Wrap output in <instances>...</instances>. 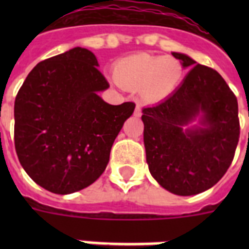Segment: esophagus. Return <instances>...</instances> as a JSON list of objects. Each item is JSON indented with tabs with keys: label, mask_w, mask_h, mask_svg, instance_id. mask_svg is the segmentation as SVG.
I'll use <instances>...</instances> for the list:
<instances>
[{
	"label": "esophagus",
	"mask_w": 249,
	"mask_h": 249,
	"mask_svg": "<svg viewBox=\"0 0 249 249\" xmlns=\"http://www.w3.org/2000/svg\"><path fill=\"white\" fill-rule=\"evenodd\" d=\"M134 116H137V117L142 116V108H141L140 105L136 106V109H134Z\"/></svg>",
	"instance_id": "obj_1"
}]
</instances>
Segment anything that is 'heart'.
Returning a JSON list of instances; mask_svg holds the SVG:
<instances>
[{"label":"heart","instance_id":"heart-1","mask_svg":"<svg viewBox=\"0 0 249 249\" xmlns=\"http://www.w3.org/2000/svg\"><path fill=\"white\" fill-rule=\"evenodd\" d=\"M115 79L126 89H141L144 99L161 101L177 89L185 77V66L173 56L141 53L115 64Z\"/></svg>","mask_w":249,"mask_h":249}]
</instances>
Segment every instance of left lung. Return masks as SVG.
<instances>
[{"label":"left lung","mask_w":249,"mask_h":249,"mask_svg":"<svg viewBox=\"0 0 249 249\" xmlns=\"http://www.w3.org/2000/svg\"><path fill=\"white\" fill-rule=\"evenodd\" d=\"M173 56L194 68L165 101L143 108V141L152 177L189 196L211 189L231 165L240 134L238 101L216 70L185 54ZM200 113V127L183 128Z\"/></svg>","instance_id":"obj_1"}]
</instances>
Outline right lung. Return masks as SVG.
I'll list each match as a JSON object with an SVG mask.
<instances>
[{"label":"right lung","instance_id":"right-lung-1","mask_svg":"<svg viewBox=\"0 0 249 249\" xmlns=\"http://www.w3.org/2000/svg\"><path fill=\"white\" fill-rule=\"evenodd\" d=\"M83 48L52 56L29 72L14 106L18 159L37 185L72 194L105 172L113 141L136 105L106 103L108 81Z\"/></svg>","mask_w":249,"mask_h":249}]
</instances>
